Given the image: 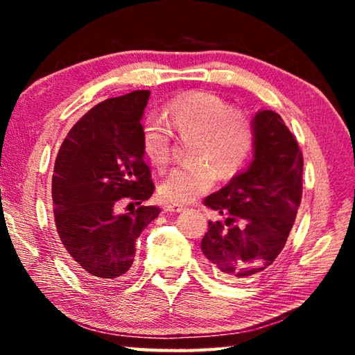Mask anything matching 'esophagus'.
<instances>
[{"instance_id":"34e87169","label":"esophagus","mask_w":355,"mask_h":355,"mask_svg":"<svg viewBox=\"0 0 355 355\" xmlns=\"http://www.w3.org/2000/svg\"><path fill=\"white\" fill-rule=\"evenodd\" d=\"M164 209L167 213H180V211H184L186 207L184 205H175V203H173V205L164 207Z\"/></svg>"}]
</instances>
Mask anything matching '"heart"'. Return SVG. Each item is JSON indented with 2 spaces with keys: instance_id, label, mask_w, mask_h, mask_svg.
I'll use <instances>...</instances> for the list:
<instances>
[{
  "instance_id": "heart-1",
  "label": "heart",
  "mask_w": 355,
  "mask_h": 355,
  "mask_svg": "<svg viewBox=\"0 0 355 355\" xmlns=\"http://www.w3.org/2000/svg\"><path fill=\"white\" fill-rule=\"evenodd\" d=\"M164 123L147 119L141 128L146 158L163 171L171 163L172 131L189 141L191 164L177 167L159 188L167 202L188 203L211 189L214 180H230L241 172L257 142L255 122L211 92H189L172 98L164 107Z\"/></svg>"
}]
</instances>
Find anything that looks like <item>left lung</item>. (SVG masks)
<instances>
[{
	"mask_svg": "<svg viewBox=\"0 0 355 355\" xmlns=\"http://www.w3.org/2000/svg\"><path fill=\"white\" fill-rule=\"evenodd\" d=\"M255 159L203 205L224 216L209 220L202 252L227 282L250 279L285 248L302 199L304 156L294 135L274 111L255 119Z\"/></svg>",
	"mask_w": 355,
	"mask_h": 355,
	"instance_id": "obj_1",
	"label": "left lung"
}]
</instances>
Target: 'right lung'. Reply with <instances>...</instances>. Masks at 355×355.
<instances>
[{
	"label": "right lung",
	"mask_w": 355,
	"mask_h": 355,
	"mask_svg": "<svg viewBox=\"0 0 355 355\" xmlns=\"http://www.w3.org/2000/svg\"><path fill=\"white\" fill-rule=\"evenodd\" d=\"M148 95L135 91L95 105L69 131L56 156V230L70 263L91 279L123 277L135 261L137 238L161 211L142 205L155 191L141 142ZM123 200L130 214L116 211Z\"/></svg>",
	"instance_id": "obj_1"
}]
</instances>
